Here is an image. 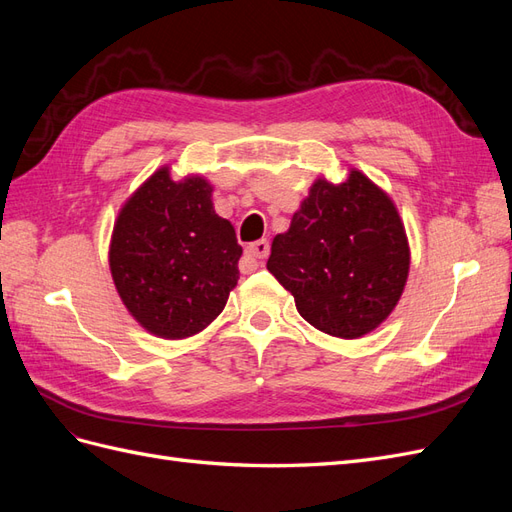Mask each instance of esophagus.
Returning <instances> with one entry per match:
<instances>
[{
  "instance_id": "1",
  "label": "esophagus",
  "mask_w": 512,
  "mask_h": 512,
  "mask_svg": "<svg viewBox=\"0 0 512 512\" xmlns=\"http://www.w3.org/2000/svg\"><path fill=\"white\" fill-rule=\"evenodd\" d=\"M245 256L250 260H262L269 256V241L260 239V241H254L245 247Z\"/></svg>"
}]
</instances>
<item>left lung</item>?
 Here are the masks:
<instances>
[{
	"mask_svg": "<svg viewBox=\"0 0 512 512\" xmlns=\"http://www.w3.org/2000/svg\"><path fill=\"white\" fill-rule=\"evenodd\" d=\"M267 269L318 331L359 339L391 316L410 273V243L393 198L356 168L318 177L275 235Z\"/></svg>",
	"mask_w": 512,
	"mask_h": 512,
	"instance_id": "8db88e82",
	"label": "left lung"
}]
</instances>
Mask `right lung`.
Segmentation results:
<instances>
[{
    "label": "right lung",
    "instance_id": "1",
    "mask_svg": "<svg viewBox=\"0 0 512 512\" xmlns=\"http://www.w3.org/2000/svg\"><path fill=\"white\" fill-rule=\"evenodd\" d=\"M203 175L162 166L121 205L108 267L121 303L145 331L185 339L222 314L239 280L235 228L213 209Z\"/></svg>",
    "mask_w": 512,
    "mask_h": 512
}]
</instances>
